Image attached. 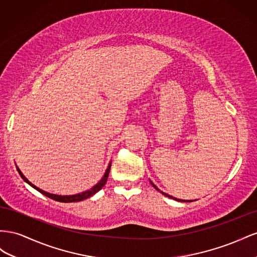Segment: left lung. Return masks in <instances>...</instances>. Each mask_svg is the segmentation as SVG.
Masks as SVG:
<instances>
[{
	"mask_svg": "<svg viewBox=\"0 0 257 257\" xmlns=\"http://www.w3.org/2000/svg\"><path fill=\"white\" fill-rule=\"evenodd\" d=\"M151 182V184L154 186V187H155V189H157L158 190V192H160V190L158 189V187L155 185V184H154V183L152 182V181H150ZM161 194H163V195H165V196H167V197H169V198H171V199H174V200H177V201H186V202H190V201H193V200H182V199H178V198H174V197H172V196H170V195H168V194H166V193H164V192H160Z\"/></svg>",
	"mask_w": 257,
	"mask_h": 257,
	"instance_id": "left-lung-1",
	"label": "left lung"
}]
</instances>
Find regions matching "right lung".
Wrapping results in <instances>:
<instances>
[{
	"label": "right lung",
	"instance_id": "obj_1",
	"mask_svg": "<svg viewBox=\"0 0 257 257\" xmlns=\"http://www.w3.org/2000/svg\"><path fill=\"white\" fill-rule=\"evenodd\" d=\"M111 164H112V163H109V164H108V166H107V169L105 170V173H104V175H103V178H102V179H101V180H100V181L97 183V184L94 185L93 187H91L90 189H88V190H85V192H83V193L76 194V195H65V196L56 195V194H50V193L45 192V190H43V189L39 188L38 186H35L34 184H32V183L25 177V175L23 174V172L20 171L19 168H18L17 166H16V167H17V170H18V172H19V174H20V177L24 179V181H25L26 183H28V184L30 185V186H32L34 189L38 190V192H40L41 194L45 195V196H47L48 198H51V199H54V200L60 201V202H77V201L85 200V199H87V198H89V197L93 196L94 194L98 193L99 190L105 185V183H106L107 178H108L109 170H111Z\"/></svg>",
	"mask_w": 257,
	"mask_h": 257
}]
</instances>
